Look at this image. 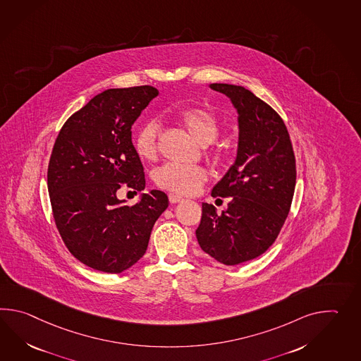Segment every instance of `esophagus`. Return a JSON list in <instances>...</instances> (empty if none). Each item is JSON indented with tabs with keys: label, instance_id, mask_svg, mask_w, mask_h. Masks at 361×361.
Here are the masks:
<instances>
[{
	"label": "esophagus",
	"instance_id": "1",
	"mask_svg": "<svg viewBox=\"0 0 361 361\" xmlns=\"http://www.w3.org/2000/svg\"><path fill=\"white\" fill-rule=\"evenodd\" d=\"M169 200L171 203H178V202H181V200H183V197L177 195L175 192H169Z\"/></svg>",
	"mask_w": 361,
	"mask_h": 361
}]
</instances>
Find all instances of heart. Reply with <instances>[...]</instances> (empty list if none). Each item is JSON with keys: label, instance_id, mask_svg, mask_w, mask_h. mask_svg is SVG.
I'll list each match as a JSON object with an SVG mask.
<instances>
[{"label": "heart", "instance_id": "heart-1", "mask_svg": "<svg viewBox=\"0 0 361 361\" xmlns=\"http://www.w3.org/2000/svg\"><path fill=\"white\" fill-rule=\"evenodd\" d=\"M178 119L200 144L209 145L216 140L221 123L216 114L204 106L186 107L178 114ZM161 126L157 119L145 121L137 129L133 145L137 154L146 161L155 159L159 147ZM211 152L219 157L221 147H212ZM157 185L169 192L190 195L195 194L209 180V172L200 166H185L177 163H166L155 171Z\"/></svg>", "mask_w": 361, "mask_h": 361}]
</instances>
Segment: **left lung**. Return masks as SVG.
<instances>
[{
    "label": "left lung",
    "instance_id": "1",
    "mask_svg": "<svg viewBox=\"0 0 361 361\" xmlns=\"http://www.w3.org/2000/svg\"><path fill=\"white\" fill-rule=\"evenodd\" d=\"M232 99L238 111L237 159L211 195L231 197L228 209L202 203L195 235L209 257L235 265L260 257L279 237L297 181L295 155L280 115L249 89L211 84Z\"/></svg>",
    "mask_w": 361,
    "mask_h": 361
}]
</instances>
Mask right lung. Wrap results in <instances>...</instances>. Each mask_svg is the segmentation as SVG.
Wrapping results in <instances>:
<instances>
[{"instance_id": "1", "label": "right lung", "mask_w": 361, "mask_h": 361, "mask_svg": "<svg viewBox=\"0 0 361 361\" xmlns=\"http://www.w3.org/2000/svg\"><path fill=\"white\" fill-rule=\"evenodd\" d=\"M159 90L150 85L107 89L73 114L50 155L48 190L56 229L82 264L121 273L144 257L155 221L169 207L161 190L135 206L118 190L145 189L142 163L132 144V126Z\"/></svg>"}]
</instances>
